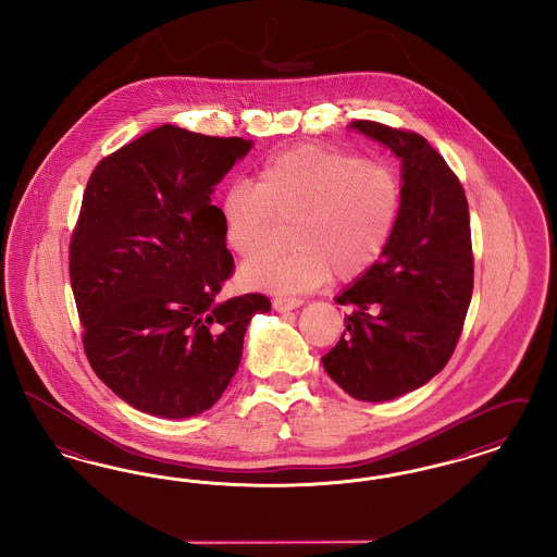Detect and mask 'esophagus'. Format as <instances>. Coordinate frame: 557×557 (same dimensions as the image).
<instances>
[{
    "label": "esophagus",
    "mask_w": 557,
    "mask_h": 557,
    "mask_svg": "<svg viewBox=\"0 0 557 557\" xmlns=\"http://www.w3.org/2000/svg\"><path fill=\"white\" fill-rule=\"evenodd\" d=\"M300 305H302V300L300 298H292V296H275L273 298V309L280 311V313L292 311V309H296Z\"/></svg>",
    "instance_id": "34e87169"
}]
</instances>
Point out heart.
<instances>
[{"label":"heart","instance_id":"obj_1","mask_svg":"<svg viewBox=\"0 0 557 557\" xmlns=\"http://www.w3.org/2000/svg\"><path fill=\"white\" fill-rule=\"evenodd\" d=\"M219 209L225 242L244 261L263 257L290 223L294 246L244 267L246 286L309 290L332 273L361 277L380 261L397 230L400 184L382 164L307 144L269 154L255 186L234 184Z\"/></svg>","mask_w":557,"mask_h":557}]
</instances>
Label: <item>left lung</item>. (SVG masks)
Returning <instances> with one entry per match:
<instances>
[{
	"label": "left lung",
	"instance_id": "1",
	"mask_svg": "<svg viewBox=\"0 0 557 557\" xmlns=\"http://www.w3.org/2000/svg\"><path fill=\"white\" fill-rule=\"evenodd\" d=\"M350 127L403 162L400 216L382 259L336 296L352 313L321 363L350 397L380 403L424 386L459 343L474 290L470 211L461 182L420 133L375 121Z\"/></svg>",
	"mask_w": 557,
	"mask_h": 557
}]
</instances>
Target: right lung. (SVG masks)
Returning <instances> with one entry per match:
<instances>
[{
    "instance_id": "obj_1",
    "label": "right lung",
    "mask_w": 557,
    "mask_h": 557,
    "mask_svg": "<svg viewBox=\"0 0 557 557\" xmlns=\"http://www.w3.org/2000/svg\"><path fill=\"white\" fill-rule=\"evenodd\" d=\"M244 137L162 125L100 160L83 191L69 271L96 375L135 409L180 420L211 409L242 359L246 325L271 309L234 273L212 187Z\"/></svg>"
}]
</instances>
